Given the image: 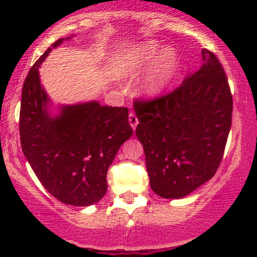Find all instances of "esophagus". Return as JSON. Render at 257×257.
<instances>
[{"label": "esophagus", "instance_id": "obj_1", "mask_svg": "<svg viewBox=\"0 0 257 257\" xmlns=\"http://www.w3.org/2000/svg\"><path fill=\"white\" fill-rule=\"evenodd\" d=\"M138 118H137V115H136V113L134 112H131L129 113V124H131V126L133 129H136L137 128V125H138Z\"/></svg>", "mask_w": 257, "mask_h": 257}]
</instances>
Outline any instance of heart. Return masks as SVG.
I'll use <instances>...</instances> for the list:
<instances>
[{
    "mask_svg": "<svg viewBox=\"0 0 257 257\" xmlns=\"http://www.w3.org/2000/svg\"><path fill=\"white\" fill-rule=\"evenodd\" d=\"M119 66L125 76H133L153 66L142 89L148 95H158L175 79L179 63L174 52L150 41L124 49Z\"/></svg>",
    "mask_w": 257,
    "mask_h": 257,
    "instance_id": "heart-1",
    "label": "heart"
}]
</instances>
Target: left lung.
<instances>
[{"label":"left lung","mask_w":257,"mask_h":257,"mask_svg":"<svg viewBox=\"0 0 257 257\" xmlns=\"http://www.w3.org/2000/svg\"><path fill=\"white\" fill-rule=\"evenodd\" d=\"M201 54L200 69L173 92L134 102L150 188L165 199L184 198L214 177L231 128L226 74L212 52Z\"/></svg>","instance_id":"8db88e82"}]
</instances>
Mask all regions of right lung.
<instances>
[{"label":"right lung","instance_id":"1","mask_svg":"<svg viewBox=\"0 0 257 257\" xmlns=\"http://www.w3.org/2000/svg\"><path fill=\"white\" fill-rule=\"evenodd\" d=\"M62 42L59 38L42 54L23 83L21 145L51 195L68 205L88 206L107 193L108 168L120 145L133 136V129L128 108L98 102L64 105L58 115H49V99L41 85L38 67Z\"/></svg>","mask_w":257,"mask_h":257}]
</instances>
